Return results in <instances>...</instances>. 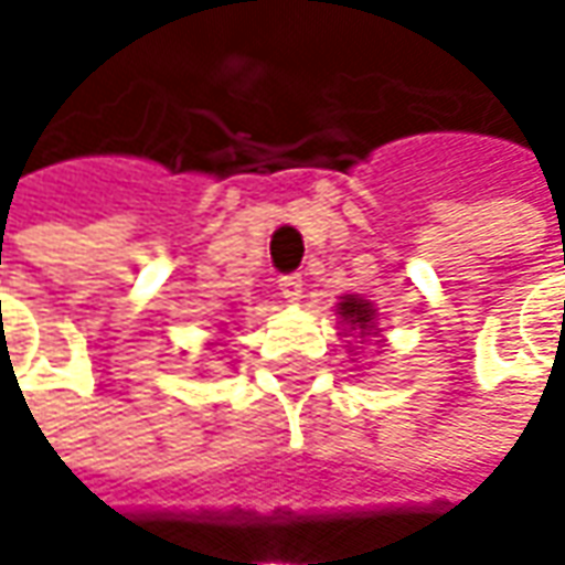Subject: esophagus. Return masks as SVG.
Instances as JSON below:
<instances>
[{
    "label": "esophagus",
    "mask_w": 565,
    "mask_h": 565,
    "mask_svg": "<svg viewBox=\"0 0 565 565\" xmlns=\"http://www.w3.org/2000/svg\"><path fill=\"white\" fill-rule=\"evenodd\" d=\"M279 295H282L286 301H298V298H301V276H298V273L282 276V279H279Z\"/></svg>",
    "instance_id": "obj_1"
}]
</instances>
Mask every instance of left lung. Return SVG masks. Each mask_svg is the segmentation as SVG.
I'll return each instance as SVG.
<instances>
[{
	"instance_id": "obj_1",
	"label": "left lung",
	"mask_w": 565,
	"mask_h": 565,
	"mask_svg": "<svg viewBox=\"0 0 565 565\" xmlns=\"http://www.w3.org/2000/svg\"><path fill=\"white\" fill-rule=\"evenodd\" d=\"M339 323H345V330H359L361 337L374 333L377 330V308L367 301V298H359V295H342V301L337 305Z\"/></svg>"
}]
</instances>
